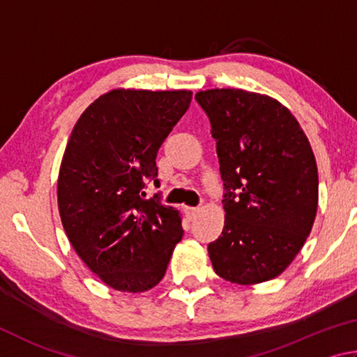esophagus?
<instances>
[{"mask_svg": "<svg viewBox=\"0 0 357 357\" xmlns=\"http://www.w3.org/2000/svg\"><path fill=\"white\" fill-rule=\"evenodd\" d=\"M184 211H185L187 217H189V219H192V217L197 215V213H198V211H200V209H198V208H192V206H185Z\"/></svg>", "mask_w": 357, "mask_h": 357, "instance_id": "34e87169", "label": "esophagus"}]
</instances>
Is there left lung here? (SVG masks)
<instances>
[{"instance_id":"1","label":"left lung","mask_w":357,"mask_h":357,"mask_svg":"<svg viewBox=\"0 0 357 357\" xmlns=\"http://www.w3.org/2000/svg\"><path fill=\"white\" fill-rule=\"evenodd\" d=\"M211 121L225 187V225L208 245L217 275L274 279L304 245L318 208V168L291 112L269 96L223 88L195 94Z\"/></svg>"}]
</instances>
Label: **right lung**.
I'll list each match as a JSON object with an SVG mask.
<instances>
[{
  "label": "right lung",
  "instance_id": "right-lung-1",
  "mask_svg": "<svg viewBox=\"0 0 357 357\" xmlns=\"http://www.w3.org/2000/svg\"><path fill=\"white\" fill-rule=\"evenodd\" d=\"M190 100L185 89H112L72 129L59 167V217L77 255L118 291L155 287L183 239L179 211L140 192L146 179L159 183L157 153Z\"/></svg>",
  "mask_w": 357,
  "mask_h": 357
}]
</instances>
